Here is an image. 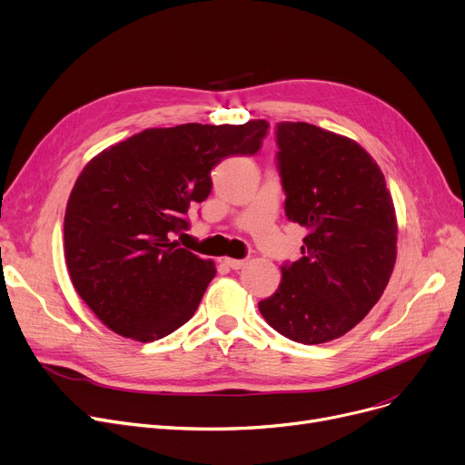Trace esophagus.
Returning a JSON list of instances; mask_svg holds the SVG:
<instances>
[{"label": "esophagus", "instance_id": "obj_1", "mask_svg": "<svg viewBox=\"0 0 465 465\" xmlns=\"http://www.w3.org/2000/svg\"><path fill=\"white\" fill-rule=\"evenodd\" d=\"M224 262L228 267H232V270H241V267L247 263V260H235V258H224Z\"/></svg>", "mask_w": 465, "mask_h": 465}]
</instances>
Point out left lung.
<instances>
[{
  "label": "left lung",
  "mask_w": 465,
  "mask_h": 465,
  "mask_svg": "<svg viewBox=\"0 0 465 465\" xmlns=\"http://www.w3.org/2000/svg\"><path fill=\"white\" fill-rule=\"evenodd\" d=\"M277 167L288 220L307 230L298 262L281 267L265 322L303 345L351 331L394 272L398 220L377 162L361 146L307 122L277 124Z\"/></svg>",
  "instance_id": "8db88e82"
}]
</instances>
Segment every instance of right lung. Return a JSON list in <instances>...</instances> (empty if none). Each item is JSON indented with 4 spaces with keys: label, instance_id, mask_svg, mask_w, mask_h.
<instances>
[{
    "label": "right lung",
    "instance_id": "1",
    "mask_svg": "<svg viewBox=\"0 0 465 465\" xmlns=\"http://www.w3.org/2000/svg\"><path fill=\"white\" fill-rule=\"evenodd\" d=\"M265 120L149 128L94 156L71 190L64 252L73 286L109 330L141 343L186 324L216 275L214 262L171 235L211 193V169L256 154Z\"/></svg>",
    "mask_w": 465,
    "mask_h": 465
}]
</instances>
